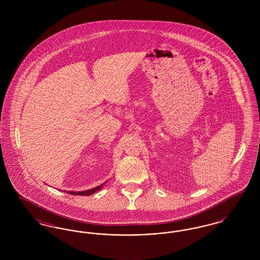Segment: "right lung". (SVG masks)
<instances>
[{"mask_svg": "<svg viewBox=\"0 0 260 260\" xmlns=\"http://www.w3.org/2000/svg\"><path fill=\"white\" fill-rule=\"evenodd\" d=\"M102 186L103 184H101L100 186H98V187H95V188H92V189H89V190H86V191H78V192H72V191H69V192H67V193H69V194H71V195H82V196H89V195H91V194H93L94 192H96V191H99V189H101L102 188Z\"/></svg>", "mask_w": 260, "mask_h": 260, "instance_id": "right-lung-1", "label": "right lung"}]
</instances>
